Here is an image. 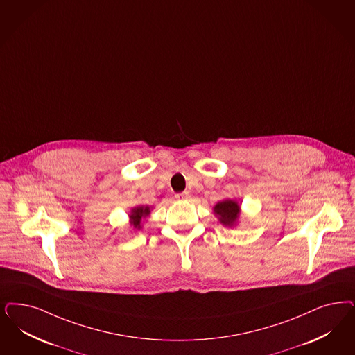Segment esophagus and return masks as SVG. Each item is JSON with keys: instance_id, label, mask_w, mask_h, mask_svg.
Returning a JSON list of instances; mask_svg holds the SVG:
<instances>
[{"instance_id": "obj_1", "label": "esophagus", "mask_w": 355, "mask_h": 355, "mask_svg": "<svg viewBox=\"0 0 355 355\" xmlns=\"http://www.w3.org/2000/svg\"><path fill=\"white\" fill-rule=\"evenodd\" d=\"M175 198H177L178 200H187V199H190V194H189V191H184V193H181V194H177Z\"/></svg>"}]
</instances>
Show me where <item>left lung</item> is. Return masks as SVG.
I'll return each mask as SVG.
<instances>
[{"instance_id":"obj_1","label":"left lung","mask_w":355,"mask_h":355,"mask_svg":"<svg viewBox=\"0 0 355 355\" xmlns=\"http://www.w3.org/2000/svg\"><path fill=\"white\" fill-rule=\"evenodd\" d=\"M214 212L223 225L232 228L237 224L241 211L236 200L225 199L214 207Z\"/></svg>"}]
</instances>
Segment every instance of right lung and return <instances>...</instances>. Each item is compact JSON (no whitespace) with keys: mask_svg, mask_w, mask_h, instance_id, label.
Segmentation results:
<instances>
[{"mask_svg":"<svg viewBox=\"0 0 355 355\" xmlns=\"http://www.w3.org/2000/svg\"><path fill=\"white\" fill-rule=\"evenodd\" d=\"M150 214V208L148 206H137L131 209L130 214V223L134 227L135 230L141 228V221L144 220Z\"/></svg>","mask_w":355,"mask_h":355,"instance_id":"add662e5","label":"right lung"}]
</instances>
